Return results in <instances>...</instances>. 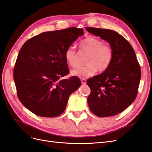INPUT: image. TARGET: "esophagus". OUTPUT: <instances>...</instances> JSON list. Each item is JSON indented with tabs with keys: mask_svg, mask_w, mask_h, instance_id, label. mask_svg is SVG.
Masks as SVG:
<instances>
[{
	"mask_svg": "<svg viewBox=\"0 0 152 152\" xmlns=\"http://www.w3.org/2000/svg\"><path fill=\"white\" fill-rule=\"evenodd\" d=\"M81 82H82V84H86V80L84 78H82L81 79Z\"/></svg>",
	"mask_w": 152,
	"mask_h": 152,
	"instance_id": "obj_1",
	"label": "esophagus"
}]
</instances>
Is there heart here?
<instances>
[{"instance_id":"obj_1","label":"heart","mask_w":152,"mask_h":152,"mask_svg":"<svg viewBox=\"0 0 152 152\" xmlns=\"http://www.w3.org/2000/svg\"><path fill=\"white\" fill-rule=\"evenodd\" d=\"M83 50L89 52L86 59L87 65L78 66L70 71V75L79 77L92 76L96 73L98 70L104 72L107 70L113 58L112 48L103 42L94 37H87L80 43ZM77 54L75 47L70 46L65 52V59L70 66H75L76 63Z\"/></svg>"}]
</instances>
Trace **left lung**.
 <instances>
[{
	"label": "left lung",
	"instance_id": "obj_1",
	"mask_svg": "<svg viewBox=\"0 0 152 152\" xmlns=\"http://www.w3.org/2000/svg\"><path fill=\"white\" fill-rule=\"evenodd\" d=\"M86 29L108 42L113 52L109 67L87 81L91 89L88 105L93 113L100 117L116 115L137 97L141 70L135 52L129 42L114 30L92 27Z\"/></svg>",
	"mask_w": 152,
	"mask_h": 152
}]
</instances>
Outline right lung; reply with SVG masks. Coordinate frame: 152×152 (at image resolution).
<instances>
[{"instance_id":"obj_1","label":"right lung","mask_w":152,"mask_h":152,"mask_svg":"<svg viewBox=\"0 0 152 152\" xmlns=\"http://www.w3.org/2000/svg\"><path fill=\"white\" fill-rule=\"evenodd\" d=\"M71 27L46 31L30 38L21 47L13 69L17 96L24 106L42 117L63 113L70 95L81 86L76 76L60 80L69 72L66 49L82 36Z\"/></svg>"}]
</instances>
